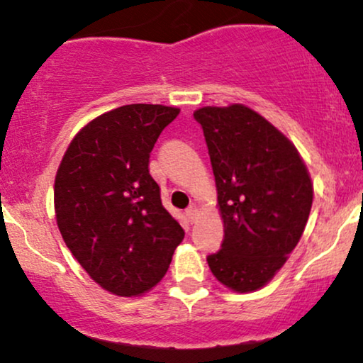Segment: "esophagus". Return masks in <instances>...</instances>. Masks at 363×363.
Masks as SVG:
<instances>
[{
	"mask_svg": "<svg viewBox=\"0 0 363 363\" xmlns=\"http://www.w3.org/2000/svg\"><path fill=\"white\" fill-rule=\"evenodd\" d=\"M186 218L189 220L191 223L193 222H196V218H198V210H196L194 206H191V208H187L186 210Z\"/></svg>",
	"mask_w": 363,
	"mask_h": 363,
	"instance_id": "34e87169",
	"label": "esophagus"
}]
</instances>
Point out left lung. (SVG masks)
Returning a JSON list of instances; mask_svg holds the SVG:
<instances>
[{
	"mask_svg": "<svg viewBox=\"0 0 363 363\" xmlns=\"http://www.w3.org/2000/svg\"><path fill=\"white\" fill-rule=\"evenodd\" d=\"M201 124L223 218V242L206 257L235 291L266 285L301 240L312 182L297 148L249 107H203Z\"/></svg>",
	"mask_w": 363,
	"mask_h": 363,
	"instance_id": "obj_1",
	"label": "left lung"
}]
</instances>
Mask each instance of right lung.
Returning a JSON list of instances; mask_svg holds the SVG:
<instances>
[{
	"mask_svg": "<svg viewBox=\"0 0 363 363\" xmlns=\"http://www.w3.org/2000/svg\"><path fill=\"white\" fill-rule=\"evenodd\" d=\"M179 109L131 104L99 116L74 136L54 182L66 245L102 289L133 297L167 273L184 230L150 176V153Z\"/></svg>",
	"mask_w": 363,
	"mask_h": 363,
	"instance_id": "add662e5",
	"label": "right lung"
}]
</instances>
